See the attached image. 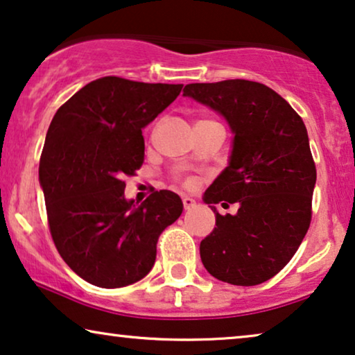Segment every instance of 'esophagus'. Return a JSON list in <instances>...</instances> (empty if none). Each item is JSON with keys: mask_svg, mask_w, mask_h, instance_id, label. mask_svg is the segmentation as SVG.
I'll list each match as a JSON object with an SVG mask.
<instances>
[{"mask_svg": "<svg viewBox=\"0 0 355 355\" xmlns=\"http://www.w3.org/2000/svg\"><path fill=\"white\" fill-rule=\"evenodd\" d=\"M183 207H185V209L188 211V209H193V207L196 206V201L193 200V198H190V196H183Z\"/></svg>", "mask_w": 355, "mask_h": 355, "instance_id": "34e87169", "label": "esophagus"}]
</instances>
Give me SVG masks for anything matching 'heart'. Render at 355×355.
<instances>
[{
  "label": "heart",
  "instance_id": "b5f03b06",
  "mask_svg": "<svg viewBox=\"0 0 355 355\" xmlns=\"http://www.w3.org/2000/svg\"><path fill=\"white\" fill-rule=\"evenodd\" d=\"M190 183H191V182H190Z\"/></svg>",
  "mask_w": 355,
  "mask_h": 355
}]
</instances>
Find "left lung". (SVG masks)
<instances>
[{"label":"left lung","mask_w":355,"mask_h":355,"mask_svg":"<svg viewBox=\"0 0 355 355\" xmlns=\"http://www.w3.org/2000/svg\"><path fill=\"white\" fill-rule=\"evenodd\" d=\"M183 96L219 113L234 135L227 167L202 196L216 227L201 261L219 281L261 284L291 261L311 220L316 168L304 121L279 94L245 79L188 84ZM217 202L239 209L222 216Z\"/></svg>","instance_id":"left-lung-1"}]
</instances>
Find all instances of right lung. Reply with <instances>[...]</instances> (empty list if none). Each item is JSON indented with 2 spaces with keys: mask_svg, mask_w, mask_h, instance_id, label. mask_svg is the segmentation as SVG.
I'll list each match as a JSON object with an SVG mask.
<instances>
[{
  "mask_svg": "<svg viewBox=\"0 0 355 355\" xmlns=\"http://www.w3.org/2000/svg\"><path fill=\"white\" fill-rule=\"evenodd\" d=\"M182 87L107 76L79 89L50 123L39 165L50 232L66 264L94 286L143 279L159 235L182 214L177 193L135 205L123 182L144 160L143 130Z\"/></svg>",
  "mask_w": 355,
  "mask_h": 355,
  "instance_id": "right-lung-1",
  "label": "right lung"
}]
</instances>
